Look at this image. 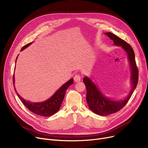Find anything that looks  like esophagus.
<instances>
[{
    "label": "esophagus",
    "instance_id": "1",
    "mask_svg": "<svg viewBox=\"0 0 148 148\" xmlns=\"http://www.w3.org/2000/svg\"><path fill=\"white\" fill-rule=\"evenodd\" d=\"M74 82L76 83L80 82L81 81V77L79 75H75L74 77Z\"/></svg>",
    "mask_w": 148,
    "mask_h": 148
}]
</instances>
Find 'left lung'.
Segmentation results:
<instances>
[{"instance_id":"8db88e82","label":"left lung","mask_w":148,"mask_h":148,"mask_svg":"<svg viewBox=\"0 0 148 148\" xmlns=\"http://www.w3.org/2000/svg\"><path fill=\"white\" fill-rule=\"evenodd\" d=\"M105 34L113 41L114 46L121 47L127 53L131 72V90L124 99H112L103 94L90 78L85 76L83 78V82L86 87V101L88 108L94 113L101 116L108 115L120 111L130 99L138 83V70L136 64L134 53L132 46L111 32L105 33Z\"/></svg>"}]
</instances>
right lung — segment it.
Returning <instances> with one entry per match:
<instances>
[{"mask_svg": "<svg viewBox=\"0 0 148 148\" xmlns=\"http://www.w3.org/2000/svg\"><path fill=\"white\" fill-rule=\"evenodd\" d=\"M33 43V42H31L27 44V45L24 46L21 49V51L24 50L25 49L28 47L29 45H31ZM17 58H18V56L16 57V59L15 64H16ZM13 82H14V90L17 96L19 98V99L22 101L23 104L32 112L43 116H51L55 114V113H56L59 111L61 106V104L63 102L66 89L68 88L69 86L73 84L74 83L73 78H71L70 80H69L67 82H66L62 86H61V87L59 88V89H58L55 92V93L47 100L41 102H32L23 99V98L21 96H20V95L17 93L15 88V75L14 74L13 76Z\"/></svg>", "mask_w": 148, "mask_h": 148, "instance_id": "add662e5", "label": "right lung"}]
</instances>
